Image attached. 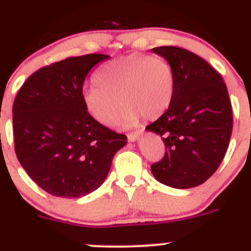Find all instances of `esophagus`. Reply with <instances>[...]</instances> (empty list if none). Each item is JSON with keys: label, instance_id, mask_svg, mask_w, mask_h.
<instances>
[{"label": "esophagus", "instance_id": "1", "mask_svg": "<svg viewBox=\"0 0 251 251\" xmlns=\"http://www.w3.org/2000/svg\"><path fill=\"white\" fill-rule=\"evenodd\" d=\"M142 132H144V128H140V130L135 131V132H131V133H128V135H127V139H128V141H131V142L136 141V140L139 139L140 136H141V135H142Z\"/></svg>", "mask_w": 251, "mask_h": 251}]
</instances>
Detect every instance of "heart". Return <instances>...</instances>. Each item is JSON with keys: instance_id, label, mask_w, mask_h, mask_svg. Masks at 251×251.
I'll return each mask as SVG.
<instances>
[{"instance_id": "obj_1", "label": "heart", "mask_w": 251, "mask_h": 251, "mask_svg": "<svg viewBox=\"0 0 251 251\" xmlns=\"http://www.w3.org/2000/svg\"><path fill=\"white\" fill-rule=\"evenodd\" d=\"M95 86L81 95L89 116L104 126H114L124 107L123 124L133 126L144 115L157 119L175 97V72L158 55L131 53L105 63L93 76Z\"/></svg>"}]
</instances>
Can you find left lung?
<instances>
[{"mask_svg":"<svg viewBox=\"0 0 251 251\" xmlns=\"http://www.w3.org/2000/svg\"><path fill=\"white\" fill-rule=\"evenodd\" d=\"M162 55L175 72L172 104L146 130L162 137L165 156L152 163L154 178L173 188L204 183L223 161L233 131V110L223 78L200 55L163 46Z\"/></svg>","mask_w":251,"mask_h":251,"instance_id":"1","label":"left lung"}]
</instances>
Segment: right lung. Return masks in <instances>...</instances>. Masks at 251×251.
Listing matches in <instances>:
<instances>
[{"label": "right lung", "mask_w": 251, "mask_h": 251, "mask_svg": "<svg viewBox=\"0 0 251 251\" xmlns=\"http://www.w3.org/2000/svg\"><path fill=\"white\" fill-rule=\"evenodd\" d=\"M105 54L69 57L34 72L13 102L17 158L42 189L79 198L101 186L124 133L97 123L84 109L83 84Z\"/></svg>", "instance_id": "right-lung-1"}]
</instances>
